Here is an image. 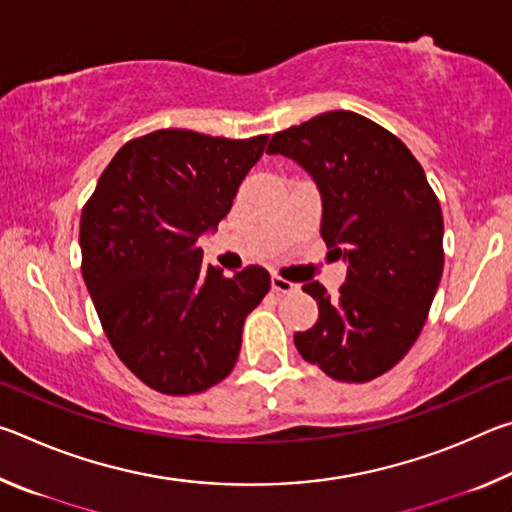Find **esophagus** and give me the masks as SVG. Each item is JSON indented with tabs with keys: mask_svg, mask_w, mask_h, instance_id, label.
<instances>
[{
	"mask_svg": "<svg viewBox=\"0 0 512 512\" xmlns=\"http://www.w3.org/2000/svg\"><path fill=\"white\" fill-rule=\"evenodd\" d=\"M271 287L275 293H296L298 291V284L284 280V277H280V275L271 277Z\"/></svg>",
	"mask_w": 512,
	"mask_h": 512,
	"instance_id": "esophagus-1",
	"label": "esophagus"
}]
</instances>
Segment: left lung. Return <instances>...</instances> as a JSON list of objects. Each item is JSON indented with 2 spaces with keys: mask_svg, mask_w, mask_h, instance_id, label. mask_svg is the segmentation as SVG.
<instances>
[{
  "mask_svg": "<svg viewBox=\"0 0 512 512\" xmlns=\"http://www.w3.org/2000/svg\"><path fill=\"white\" fill-rule=\"evenodd\" d=\"M314 180L320 235L348 264L332 298L307 282L318 320L293 336L302 359L339 381H370L400 361L422 332L443 275V212L424 169L393 133L350 110L323 112L271 137Z\"/></svg>",
  "mask_w": 512,
  "mask_h": 512,
  "instance_id": "8db88e82",
  "label": "left lung"
}]
</instances>
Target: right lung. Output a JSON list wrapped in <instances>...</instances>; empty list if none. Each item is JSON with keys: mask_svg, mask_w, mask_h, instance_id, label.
<instances>
[{"mask_svg": "<svg viewBox=\"0 0 512 512\" xmlns=\"http://www.w3.org/2000/svg\"><path fill=\"white\" fill-rule=\"evenodd\" d=\"M266 135L164 128L121 146L81 214L83 280L112 350L146 386L192 395L235 368L244 320L271 287L262 266L225 277L198 239L230 212Z\"/></svg>", "mask_w": 512, "mask_h": 512, "instance_id": "right-lung-1", "label": "right lung"}]
</instances>
